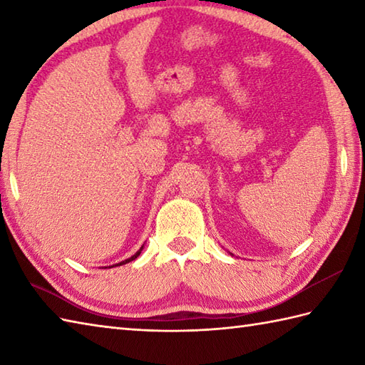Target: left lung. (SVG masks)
<instances>
[{
  "mask_svg": "<svg viewBox=\"0 0 365 365\" xmlns=\"http://www.w3.org/2000/svg\"><path fill=\"white\" fill-rule=\"evenodd\" d=\"M232 255H234V254H232Z\"/></svg>",
  "mask_w": 365,
  "mask_h": 365,
  "instance_id": "8db88e82",
  "label": "left lung"
}]
</instances>
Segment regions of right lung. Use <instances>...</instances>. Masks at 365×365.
Here are the masks:
<instances>
[{
    "label": "right lung",
    "instance_id": "obj_1",
    "mask_svg": "<svg viewBox=\"0 0 365 365\" xmlns=\"http://www.w3.org/2000/svg\"><path fill=\"white\" fill-rule=\"evenodd\" d=\"M143 250H144V245H143L141 247H139V251H136V254H133V255H131V257H128L127 260H122L120 263H115V265H118V267H119V265H125V263H128V262H131V260H135V259L138 257V255H139V254H141V251H143ZM115 265H113V267H115ZM105 268H106V267H105Z\"/></svg>",
    "mask_w": 365,
    "mask_h": 365
}]
</instances>
